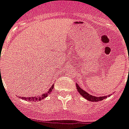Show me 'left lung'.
<instances>
[{"label":"left lung","instance_id":"obj_1","mask_svg":"<svg viewBox=\"0 0 129 129\" xmlns=\"http://www.w3.org/2000/svg\"><path fill=\"white\" fill-rule=\"evenodd\" d=\"M76 87H77V89L78 91V92L80 93L81 95H82L84 98H85L88 101H90V102H98V101L103 100L104 99H106L108 96H110V95H106V96H94V95L89 94L87 91L83 90V89H81V87H80V86H79L78 84H76Z\"/></svg>","mask_w":129,"mask_h":129}]
</instances>
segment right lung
Segmentation results:
<instances>
[{"mask_svg":"<svg viewBox=\"0 0 129 129\" xmlns=\"http://www.w3.org/2000/svg\"><path fill=\"white\" fill-rule=\"evenodd\" d=\"M1 70V69H0ZM53 87H54V85H52V87H51L50 88V89H49V91H48L47 93H43L42 95H41L39 97H28V98H23V97H19V98H21V99H24L25 100H27V101H30V102H36V101H40V100H42L43 99H44L45 98H46V96L48 95L52 91V89H53Z\"/></svg>","mask_w":129,"mask_h":129,"instance_id":"add662e5","label":"right lung"}]
</instances>
